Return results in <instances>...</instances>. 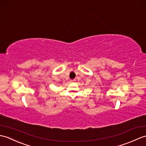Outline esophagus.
<instances>
[{
	"instance_id": "1",
	"label": "esophagus",
	"mask_w": 146,
	"mask_h": 146,
	"mask_svg": "<svg viewBox=\"0 0 146 146\" xmlns=\"http://www.w3.org/2000/svg\"><path fill=\"white\" fill-rule=\"evenodd\" d=\"M76 81L75 80H70L71 82H74V81Z\"/></svg>"
}]
</instances>
